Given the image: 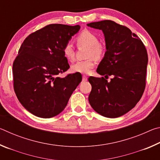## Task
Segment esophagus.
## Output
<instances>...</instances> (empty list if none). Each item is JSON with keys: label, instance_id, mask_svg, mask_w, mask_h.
I'll return each instance as SVG.
<instances>
[{"label": "esophagus", "instance_id": "1", "mask_svg": "<svg viewBox=\"0 0 160 160\" xmlns=\"http://www.w3.org/2000/svg\"><path fill=\"white\" fill-rule=\"evenodd\" d=\"M88 80V78H87V76H85V75H83L82 76V81L83 82H85V81Z\"/></svg>", "mask_w": 160, "mask_h": 160}]
</instances>
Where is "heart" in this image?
Returning a JSON list of instances; mask_svg holds the SVG:
<instances>
[{
    "label": "heart",
    "instance_id": "obj_1",
    "mask_svg": "<svg viewBox=\"0 0 160 160\" xmlns=\"http://www.w3.org/2000/svg\"><path fill=\"white\" fill-rule=\"evenodd\" d=\"M78 46H85L88 47V57L90 58L88 60L78 61L72 65L71 69L73 72L80 73H88L94 68L95 63L94 59L99 60L104 55V46L99 43V39L95 34L88 30L83 31L76 38ZM63 53L67 60L72 61L75 58V51L71 43H67L63 48Z\"/></svg>",
    "mask_w": 160,
    "mask_h": 160
}]
</instances>
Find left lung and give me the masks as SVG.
<instances>
[{"label": "left lung", "instance_id": "left-lung-1", "mask_svg": "<svg viewBox=\"0 0 160 160\" xmlns=\"http://www.w3.org/2000/svg\"><path fill=\"white\" fill-rule=\"evenodd\" d=\"M101 29L106 52L97 72L104 78L90 77L89 102L100 115L108 118L123 116L133 108L144 92L148 57L140 39L126 27L112 20L88 24ZM109 76L112 79L108 81Z\"/></svg>", "mask_w": 160, "mask_h": 160}]
</instances>
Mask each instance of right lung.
Returning a JSON list of instances; mask_svg holds the SVG:
<instances>
[{"label": "right lung", "instance_id": "right-lung-1", "mask_svg": "<svg viewBox=\"0 0 160 160\" xmlns=\"http://www.w3.org/2000/svg\"><path fill=\"white\" fill-rule=\"evenodd\" d=\"M80 29L51 24L22 44L12 65L14 90L21 104L34 116L48 118L59 114L82 80L80 72L59 76L70 68L63 48Z\"/></svg>", "mask_w": 160, "mask_h": 160}]
</instances>
